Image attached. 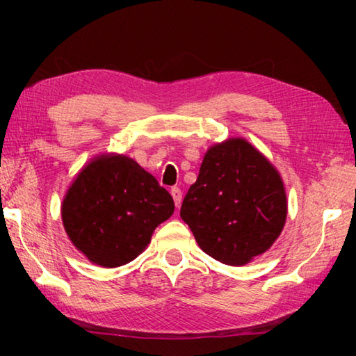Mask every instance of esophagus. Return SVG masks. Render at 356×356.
Masks as SVG:
<instances>
[{"label":"esophagus","mask_w":356,"mask_h":356,"mask_svg":"<svg viewBox=\"0 0 356 356\" xmlns=\"http://www.w3.org/2000/svg\"><path fill=\"white\" fill-rule=\"evenodd\" d=\"M171 196L174 200V204H176V207L180 206V202H182V190L179 188V186H172L171 188Z\"/></svg>","instance_id":"34e87169"}]
</instances>
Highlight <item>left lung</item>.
Here are the masks:
<instances>
[{"label": "left lung", "mask_w": 356, "mask_h": 356, "mask_svg": "<svg viewBox=\"0 0 356 356\" xmlns=\"http://www.w3.org/2000/svg\"><path fill=\"white\" fill-rule=\"evenodd\" d=\"M286 215L280 174L240 138L207 150L180 207L202 251L227 265H243L267 251Z\"/></svg>", "instance_id": "1"}]
</instances>
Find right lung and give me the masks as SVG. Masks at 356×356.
I'll return each instance as SVG.
<instances>
[{
    "label": "right lung",
    "instance_id": "add662e5",
    "mask_svg": "<svg viewBox=\"0 0 356 356\" xmlns=\"http://www.w3.org/2000/svg\"><path fill=\"white\" fill-rule=\"evenodd\" d=\"M174 212L170 193L129 156L104 155L78 174L63 202L65 232L102 267L129 264Z\"/></svg>",
    "mask_w": 356,
    "mask_h": 356
}]
</instances>
